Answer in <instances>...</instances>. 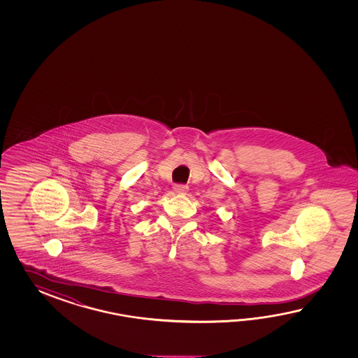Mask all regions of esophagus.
<instances>
[{
  "label": "esophagus",
  "mask_w": 358,
  "mask_h": 358,
  "mask_svg": "<svg viewBox=\"0 0 358 358\" xmlns=\"http://www.w3.org/2000/svg\"><path fill=\"white\" fill-rule=\"evenodd\" d=\"M188 185H184V184H176L174 185V192L176 193H179V194H184V193H187L188 192Z\"/></svg>",
  "instance_id": "esophagus-1"
}]
</instances>
